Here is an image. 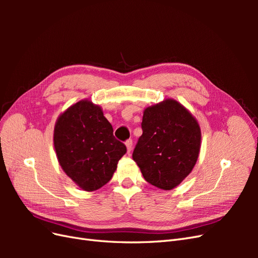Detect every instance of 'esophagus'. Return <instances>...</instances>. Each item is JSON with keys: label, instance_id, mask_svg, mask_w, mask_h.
I'll return each instance as SVG.
<instances>
[{"label": "esophagus", "instance_id": "obj_1", "mask_svg": "<svg viewBox=\"0 0 258 258\" xmlns=\"http://www.w3.org/2000/svg\"><path fill=\"white\" fill-rule=\"evenodd\" d=\"M132 144H134V142H132V140L129 139L126 141V146H127V150H128V153H130L132 151Z\"/></svg>", "mask_w": 258, "mask_h": 258}]
</instances>
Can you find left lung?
I'll return each mask as SVG.
<instances>
[{"mask_svg": "<svg viewBox=\"0 0 258 258\" xmlns=\"http://www.w3.org/2000/svg\"><path fill=\"white\" fill-rule=\"evenodd\" d=\"M142 136L132 158L145 181L160 189L174 188L196 165L201 132L197 120L172 99L147 107L143 114Z\"/></svg>", "mask_w": 258, "mask_h": 258, "instance_id": "obj_1", "label": "left lung"}]
</instances>
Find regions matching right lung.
<instances>
[{"mask_svg":"<svg viewBox=\"0 0 258 258\" xmlns=\"http://www.w3.org/2000/svg\"><path fill=\"white\" fill-rule=\"evenodd\" d=\"M53 144L61 168L81 188L97 190L110 182L127 147L113 135L101 108L83 100L58 118Z\"/></svg>","mask_w":258,"mask_h":258,"instance_id":"add662e5","label":"right lung"}]
</instances>
